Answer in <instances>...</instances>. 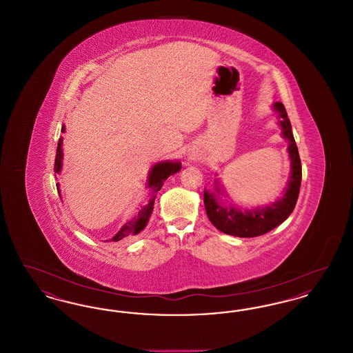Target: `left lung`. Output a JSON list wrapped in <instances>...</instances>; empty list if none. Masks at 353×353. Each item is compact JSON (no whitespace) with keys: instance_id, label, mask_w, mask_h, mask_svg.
Returning <instances> with one entry per match:
<instances>
[{"instance_id":"8db88e82","label":"left lung","mask_w":353,"mask_h":353,"mask_svg":"<svg viewBox=\"0 0 353 353\" xmlns=\"http://www.w3.org/2000/svg\"><path fill=\"white\" fill-rule=\"evenodd\" d=\"M272 110L278 115V124L282 130V137L288 141L290 176L285 190L278 200L266 206L243 208L225 200V190L214 180L213 190L203 189V205L208 219L225 234L241 238H252L266 234L279 226L292 213L302 183V164L298 147L292 134L291 123L287 117L285 105L281 101L272 103Z\"/></svg>"}]
</instances>
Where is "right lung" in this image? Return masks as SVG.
I'll return each instance as SVG.
<instances>
[{"mask_svg": "<svg viewBox=\"0 0 353 353\" xmlns=\"http://www.w3.org/2000/svg\"><path fill=\"white\" fill-rule=\"evenodd\" d=\"M66 131V127L62 125V132ZM62 144H63V137L59 139L58 141V147H57V156H55V164H54V172L55 173H61L62 170V165H63V151H62ZM181 169V163L180 161H170V160H165V161H160L156 163L152 167L148 177H147V185L145 188L150 189V201L147 205L141 206L139 209V212L136 213V216L127 221L119 230L117 234L114 235L112 238L107 239V241H112V242H119L121 239L130 238L132 235H137L141 233L148 221L151 219L152 212H153V205H154V200L157 196V192L161 189V186L164 185V181L168 179L169 176L180 172ZM57 189L58 193H61L59 190V183L57 184Z\"/></svg>", "mask_w": 353, "mask_h": 353, "instance_id": "1", "label": "right lung"}]
</instances>
